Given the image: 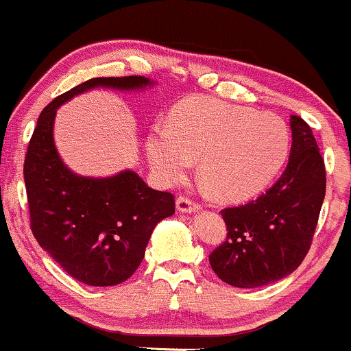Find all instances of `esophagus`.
<instances>
[{
    "label": "esophagus",
    "mask_w": 351,
    "mask_h": 351,
    "mask_svg": "<svg viewBox=\"0 0 351 351\" xmlns=\"http://www.w3.org/2000/svg\"><path fill=\"white\" fill-rule=\"evenodd\" d=\"M176 206H177V210L186 212V214H191V212H197L200 208V206L195 202V200H192L191 197L182 195V194L177 197Z\"/></svg>",
    "instance_id": "34e87169"
}]
</instances>
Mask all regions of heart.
Instances as JSON below:
<instances>
[{"mask_svg": "<svg viewBox=\"0 0 351 351\" xmlns=\"http://www.w3.org/2000/svg\"><path fill=\"white\" fill-rule=\"evenodd\" d=\"M289 144V128L275 114L194 97L172 109L169 124L152 128L147 157L165 186L182 180L199 159V177L212 195L243 200L274 179Z\"/></svg>", "mask_w": 351, "mask_h": 351, "instance_id": "heart-1", "label": "heart"}]
</instances>
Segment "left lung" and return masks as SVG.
I'll return each instance as SVG.
<instances>
[{
  "mask_svg": "<svg viewBox=\"0 0 351 351\" xmlns=\"http://www.w3.org/2000/svg\"><path fill=\"white\" fill-rule=\"evenodd\" d=\"M292 149L280 179L258 199L220 210L227 237L208 255L220 280L239 289L269 285L290 275L308 254L326 172L310 125L292 116Z\"/></svg>",
  "mask_w": 351,
  "mask_h": 351,
  "instance_id": "left-lung-1",
  "label": "left lung"
}]
</instances>
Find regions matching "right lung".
<instances>
[{
    "instance_id": "right-lung-1",
    "label": "right lung",
    "mask_w": 351,
    "mask_h": 351,
    "mask_svg": "<svg viewBox=\"0 0 351 351\" xmlns=\"http://www.w3.org/2000/svg\"><path fill=\"white\" fill-rule=\"evenodd\" d=\"M143 76L93 77L51 101L39 114L25 157L31 232L73 278L86 285L123 283L143 262L152 230L176 212L174 195L147 187L136 172L104 179L76 176L62 164L53 141L56 109L84 90L137 89Z\"/></svg>"
}]
</instances>
